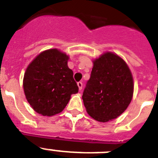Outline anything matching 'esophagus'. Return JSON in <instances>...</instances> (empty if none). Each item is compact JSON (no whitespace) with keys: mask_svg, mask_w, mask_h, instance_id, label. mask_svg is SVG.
Listing matches in <instances>:
<instances>
[{"mask_svg":"<svg viewBox=\"0 0 158 158\" xmlns=\"http://www.w3.org/2000/svg\"><path fill=\"white\" fill-rule=\"evenodd\" d=\"M77 86H78V88H79V90H81L82 89V87H83V84H82V82H81V81H79V82H77Z\"/></svg>","mask_w":158,"mask_h":158,"instance_id":"1","label":"esophagus"}]
</instances>
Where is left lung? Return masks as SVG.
<instances>
[{"instance_id": "8db88e82", "label": "left lung", "mask_w": 158, "mask_h": 158, "mask_svg": "<svg viewBox=\"0 0 158 158\" xmlns=\"http://www.w3.org/2000/svg\"><path fill=\"white\" fill-rule=\"evenodd\" d=\"M133 78L126 63L112 52L94 60L82 99L88 114L100 122L121 115L131 102Z\"/></svg>"}]
</instances>
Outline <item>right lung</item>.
Here are the masks:
<instances>
[{
    "label": "right lung",
    "mask_w": 158,
    "mask_h": 158,
    "mask_svg": "<svg viewBox=\"0 0 158 158\" xmlns=\"http://www.w3.org/2000/svg\"><path fill=\"white\" fill-rule=\"evenodd\" d=\"M69 57L58 49L46 50L30 63L23 78L26 98L32 108L43 116L63 110L72 94L78 92Z\"/></svg>",
    "instance_id": "obj_1"
}]
</instances>
